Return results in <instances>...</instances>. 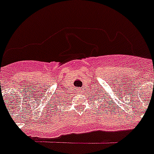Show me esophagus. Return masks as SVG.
Returning a JSON list of instances; mask_svg holds the SVG:
<instances>
[{"instance_id":"obj_1","label":"esophagus","mask_w":154,"mask_h":154,"mask_svg":"<svg viewBox=\"0 0 154 154\" xmlns=\"http://www.w3.org/2000/svg\"><path fill=\"white\" fill-rule=\"evenodd\" d=\"M78 91H82V89H79V90H78Z\"/></svg>"}]
</instances>
